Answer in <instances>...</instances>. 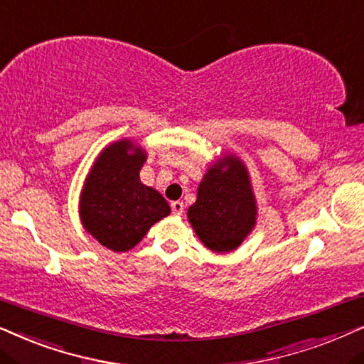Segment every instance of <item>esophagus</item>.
I'll return each mask as SVG.
<instances>
[{
  "instance_id": "1",
  "label": "esophagus",
  "mask_w": 364,
  "mask_h": 364,
  "mask_svg": "<svg viewBox=\"0 0 364 364\" xmlns=\"http://www.w3.org/2000/svg\"><path fill=\"white\" fill-rule=\"evenodd\" d=\"M171 211L174 216H181L185 213V205L181 201H173L171 203Z\"/></svg>"
}]
</instances>
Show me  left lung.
Returning <instances> with one entry per match:
<instances>
[{"instance_id":"left-lung-1","label":"left lung","mask_w":364,"mask_h":364,"mask_svg":"<svg viewBox=\"0 0 364 364\" xmlns=\"http://www.w3.org/2000/svg\"><path fill=\"white\" fill-rule=\"evenodd\" d=\"M188 221L213 253H231L255 230L258 206L250 171L232 153L221 154L198 185L196 201L188 208Z\"/></svg>"}]
</instances>
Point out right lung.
<instances>
[{"label": "right lung", "mask_w": 364, "mask_h": 364, "mask_svg": "<svg viewBox=\"0 0 364 364\" xmlns=\"http://www.w3.org/2000/svg\"><path fill=\"white\" fill-rule=\"evenodd\" d=\"M146 158V149L133 139H118L101 149L85 178L81 225L114 253L134 248L154 223L171 213L161 193L139 179Z\"/></svg>", "instance_id": "add662e5"}]
</instances>
